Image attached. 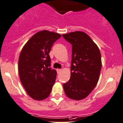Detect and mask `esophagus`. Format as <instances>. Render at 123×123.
Masks as SVG:
<instances>
[{"mask_svg":"<svg viewBox=\"0 0 123 123\" xmlns=\"http://www.w3.org/2000/svg\"><path fill=\"white\" fill-rule=\"evenodd\" d=\"M56 71H57L58 73H59L61 72V69H57L56 70Z\"/></svg>","mask_w":123,"mask_h":123,"instance_id":"34e87169","label":"esophagus"}]
</instances>
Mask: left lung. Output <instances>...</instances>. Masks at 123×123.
Masks as SVG:
<instances>
[{
    "instance_id": "1",
    "label": "left lung",
    "mask_w": 123,
    "mask_h": 123,
    "mask_svg": "<svg viewBox=\"0 0 123 123\" xmlns=\"http://www.w3.org/2000/svg\"><path fill=\"white\" fill-rule=\"evenodd\" d=\"M72 45L71 76L63 84L65 93L73 100L86 98L98 83L101 69L99 48L83 31L71 32L62 35Z\"/></svg>"
}]
</instances>
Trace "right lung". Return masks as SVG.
<instances>
[{
  "mask_svg": "<svg viewBox=\"0 0 123 123\" xmlns=\"http://www.w3.org/2000/svg\"><path fill=\"white\" fill-rule=\"evenodd\" d=\"M61 35L42 30L34 34L27 41L19 58L20 81L27 94L33 99L48 98L55 84L56 71L50 68V53L55 41Z\"/></svg>",
  "mask_w": 123,
  "mask_h": 123,
  "instance_id": "right-lung-1",
  "label": "right lung"
}]
</instances>
